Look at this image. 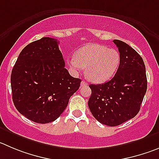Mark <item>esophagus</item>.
<instances>
[{"instance_id": "esophagus-1", "label": "esophagus", "mask_w": 159, "mask_h": 159, "mask_svg": "<svg viewBox=\"0 0 159 159\" xmlns=\"http://www.w3.org/2000/svg\"><path fill=\"white\" fill-rule=\"evenodd\" d=\"M87 85H88V83H87L86 81H81V87L87 86Z\"/></svg>"}]
</instances>
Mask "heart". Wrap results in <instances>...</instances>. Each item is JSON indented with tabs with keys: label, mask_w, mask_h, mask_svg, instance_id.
I'll return each mask as SVG.
<instances>
[{
	"label": "heart",
	"mask_w": 159,
	"mask_h": 159,
	"mask_svg": "<svg viewBox=\"0 0 159 159\" xmlns=\"http://www.w3.org/2000/svg\"><path fill=\"white\" fill-rule=\"evenodd\" d=\"M121 57L115 48L99 44H90L78 51L76 57L69 59L68 64L75 71L85 68L86 76L93 82H103L115 75Z\"/></svg>",
	"instance_id": "obj_1"
}]
</instances>
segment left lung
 <instances>
[{
    "label": "left lung",
    "instance_id": "1",
    "mask_svg": "<svg viewBox=\"0 0 159 159\" xmlns=\"http://www.w3.org/2000/svg\"><path fill=\"white\" fill-rule=\"evenodd\" d=\"M121 61L112 79L102 84H89L88 105L98 121L117 126L134 118L140 111L147 91L146 69L141 56L129 44L114 40Z\"/></svg>",
    "mask_w": 159,
    "mask_h": 159
}]
</instances>
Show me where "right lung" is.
Listing matches in <instances>:
<instances>
[{"label":"right lung","instance_id":"add662e5","mask_svg":"<svg viewBox=\"0 0 159 159\" xmlns=\"http://www.w3.org/2000/svg\"><path fill=\"white\" fill-rule=\"evenodd\" d=\"M59 41L42 38L22 50L11 75L12 100L19 113L40 124L57 119L81 80L70 75Z\"/></svg>","mask_w":159,"mask_h":159}]
</instances>
